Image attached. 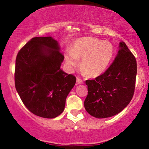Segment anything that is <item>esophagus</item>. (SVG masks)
<instances>
[{"label":"esophagus","mask_w":149,"mask_h":149,"mask_svg":"<svg viewBox=\"0 0 149 149\" xmlns=\"http://www.w3.org/2000/svg\"><path fill=\"white\" fill-rule=\"evenodd\" d=\"M77 84H83V81L81 80V79L80 78H79V77H77Z\"/></svg>","instance_id":"obj_1"}]
</instances>
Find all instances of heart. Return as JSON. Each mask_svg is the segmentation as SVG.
Instances as JSON below:
<instances>
[{"mask_svg":"<svg viewBox=\"0 0 149 149\" xmlns=\"http://www.w3.org/2000/svg\"><path fill=\"white\" fill-rule=\"evenodd\" d=\"M115 48L111 42L93 37H83L74 42L65 60L71 68L79 65L82 58V68L89 76L95 77L104 72L113 60Z\"/></svg>","mask_w":149,"mask_h":149,"instance_id":"b5f03b06","label":"heart"}]
</instances>
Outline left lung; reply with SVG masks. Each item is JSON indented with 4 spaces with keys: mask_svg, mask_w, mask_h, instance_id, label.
<instances>
[{
    "mask_svg": "<svg viewBox=\"0 0 149 149\" xmlns=\"http://www.w3.org/2000/svg\"><path fill=\"white\" fill-rule=\"evenodd\" d=\"M119 52L109 68L93 80H87L88 94L84 107L93 117L102 119L121 112L134 95L137 64L125 42H119Z\"/></svg>",
    "mask_w": 149,
    "mask_h": 149,
    "instance_id": "8db88e82",
    "label": "left lung"
}]
</instances>
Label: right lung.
Instances as JSON below:
<instances>
[{
  "instance_id": "obj_1",
  "label": "right lung",
  "mask_w": 149,
  "mask_h": 149,
  "mask_svg": "<svg viewBox=\"0 0 149 149\" xmlns=\"http://www.w3.org/2000/svg\"><path fill=\"white\" fill-rule=\"evenodd\" d=\"M63 61L58 42L51 36L32 38L18 52L15 88L34 115L52 119L64 111L76 78L60 68Z\"/></svg>"
}]
</instances>
